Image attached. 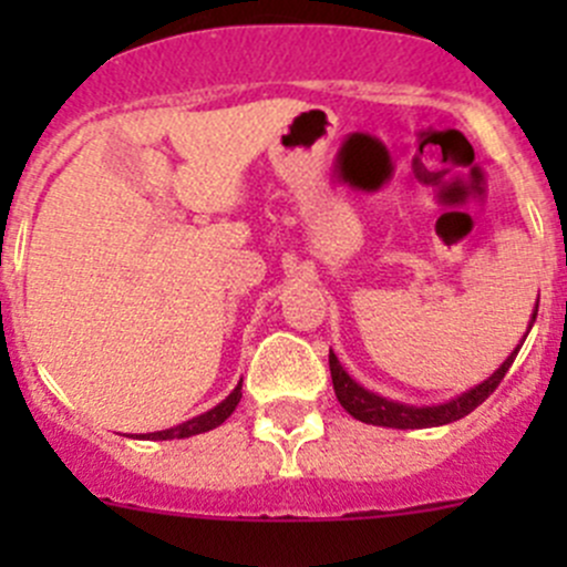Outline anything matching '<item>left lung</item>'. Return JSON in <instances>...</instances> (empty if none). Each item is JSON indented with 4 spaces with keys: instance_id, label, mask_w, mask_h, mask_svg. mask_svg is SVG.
Segmentation results:
<instances>
[{
    "instance_id": "1",
    "label": "left lung",
    "mask_w": 567,
    "mask_h": 567,
    "mask_svg": "<svg viewBox=\"0 0 567 567\" xmlns=\"http://www.w3.org/2000/svg\"><path fill=\"white\" fill-rule=\"evenodd\" d=\"M537 318V301L535 310H532L527 334ZM524 334V340H527ZM524 342H518L516 348L511 351V357L494 370L485 381H480L477 386H468L466 392L455 394V398L444 400V403H431V405H416V403H403V400H392L384 398V394L368 390L359 381H353L348 375V370L342 368L340 359H337L334 351H329V370H331V384H334V394L340 400L342 409L359 422H368V425H381V427H398V431H416V427H439V425H450V422L461 420V416L472 414L491 392L499 386V381L505 379V373L511 370L513 359L518 357Z\"/></svg>"
}]
</instances>
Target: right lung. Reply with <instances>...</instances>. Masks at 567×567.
<instances>
[{
	"instance_id": "obj_1",
	"label": "right lung",
	"mask_w": 567,
	"mask_h": 567,
	"mask_svg": "<svg viewBox=\"0 0 567 567\" xmlns=\"http://www.w3.org/2000/svg\"><path fill=\"white\" fill-rule=\"evenodd\" d=\"M241 381L236 384V390L227 394L221 403H216L214 409L203 411V414L192 416V420L181 422V425L167 427V431H156V433H140V439H151V442H169V439H188V436H197V433H208L214 427H219L227 416L236 411V405L241 403Z\"/></svg>"
}]
</instances>
